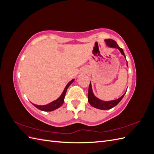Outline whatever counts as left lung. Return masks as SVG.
I'll return each mask as SVG.
<instances>
[{
  "mask_svg": "<svg viewBox=\"0 0 154 154\" xmlns=\"http://www.w3.org/2000/svg\"><path fill=\"white\" fill-rule=\"evenodd\" d=\"M105 41L106 45L109 46V48L118 49L119 51L121 52V53H122L126 58L123 49L120 48L118 46V45L117 44V43H116L114 40L112 39H106L105 40ZM127 66L128 67L127 62ZM125 93L117 100H111V101L101 100L94 96V93H93V91H92L91 82H90V85H89V87H88V103H90V105L93 107H94V108L101 109V110H109L113 108V107H114L119 103L121 100H122L123 97H124Z\"/></svg>",
  "mask_w": 154,
  "mask_h": 154,
  "instance_id": "obj_1",
  "label": "left lung"
}]
</instances>
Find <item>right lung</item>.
I'll list each match as a JSON object with an SVG mask.
<instances>
[{"instance_id": "right-lung-1", "label": "right lung", "mask_w": 154, "mask_h": 154, "mask_svg": "<svg viewBox=\"0 0 154 154\" xmlns=\"http://www.w3.org/2000/svg\"><path fill=\"white\" fill-rule=\"evenodd\" d=\"M74 79H73V80H72L71 81H70L67 83L66 87H65L63 92L62 93L61 96H60L57 100H56L52 102H51L50 103H48V104L45 105H35L34 103H32V104L38 109H39L40 110H42V111H45V112H51V111H53V110H54L56 109H58L59 107L61 106L62 105V104L63 103L64 97H65V96H66L67 88L70 85H71V84L74 82Z\"/></svg>"}]
</instances>
